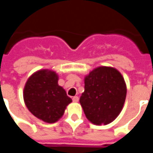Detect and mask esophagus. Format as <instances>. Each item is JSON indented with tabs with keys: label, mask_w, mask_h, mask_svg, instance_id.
Instances as JSON below:
<instances>
[{
	"label": "esophagus",
	"mask_w": 153,
	"mask_h": 153,
	"mask_svg": "<svg viewBox=\"0 0 153 153\" xmlns=\"http://www.w3.org/2000/svg\"><path fill=\"white\" fill-rule=\"evenodd\" d=\"M72 99H73V102H78L79 101V97H78V96L74 97H73V98H72Z\"/></svg>",
	"instance_id": "1"
}]
</instances>
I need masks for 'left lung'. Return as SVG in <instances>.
Wrapping results in <instances>:
<instances>
[{
  "instance_id": "left-lung-1",
  "label": "left lung",
  "mask_w": 153,
  "mask_h": 153,
  "mask_svg": "<svg viewBox=\"0 0 153 153\" xmlns=\"http://www.w3.org/2000/svg\"><path fill=\"white\" fill-rule=\"evenodd\" d=\"M126 93L125 79L118 70L97 67L85 77L79 102L89 121L97 125H107L121 111Z\"/></svg>"
}]
</instances>
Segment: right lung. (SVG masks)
<instances>
[{"label": "right lung", "instance_id": "obj_1", "mask_svg": "<svg viewBox=\"0 0 153 153\" xmlns=\"http://www.w3.org/2000/svg\"><path fill=\"white\" fill-rule=\"evenodd\" d=\"M24 100L29 111L47 123H55L63 115L72 100L58 85V75L49 70L35 72L24 89Z\"/></svg>", "mask_w": 153, "mask_h": 153}]
</instances>
